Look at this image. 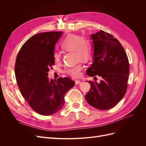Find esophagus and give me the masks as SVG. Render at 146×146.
<instances>
[{
	"label": "esophagus",
	"instance_id": "34e87169",
	"mask_svg": "<svg viewBox=\"0 0 146 146\" xmlns=\"http://www.w3.org/2000/svg\"><path fill=\"white\" fill-rule=\"evenodd\" d=\"M75 83H76V85H78V84L81 83V81L78 80H76V81H75Z\"/></svg>",
	"mask_w": 146,
	"mask_h": 146
}]
</instances>
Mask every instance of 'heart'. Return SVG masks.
Instances as JSON below:
<instances>
[{
	"instance_id": "b5f03b06",
	"label": "heart",
	"mask_w": 146,
	"mask_h": 146,
	"mask_svg": "<svg viewBox=\"0 0 146 146\" xmlns=\"http://www.w3.org/2000/svg\"><path fill=\"white\" fill-rule=\"evenodd\" d=\"M61 48L66 52H75L77 61H80V62L75 66L68 67L65 72L72 77H79L81 76L83 69L82 61L88 62L93 55V48L91 42L80 35L70 34L61 42ZM53 58L55 62L59 63L61 61V55L58 52H54Z\"/></svg>"
}]
</instances>
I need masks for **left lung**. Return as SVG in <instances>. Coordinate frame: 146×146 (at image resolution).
<instances>
[{"mask_svg":"<svg viewBox=\"0 0 146 146\" xmlns=\"http://www.w3.org/2000/svg\"><path fill=\"white\" fill-rule=\"evenodd\" d=\"M94 47L93 63L86 70L91 77L102 78L100 82L88 81L91 85L85 95L88 103L102 110L114 107L127 90L130 66L121 42L112 35L100 30L91 35Z\"/></svg>","mask_w":146,"mask_h":146,"instance_id":"left-lung-1","label":"left lung"}]
</instances>
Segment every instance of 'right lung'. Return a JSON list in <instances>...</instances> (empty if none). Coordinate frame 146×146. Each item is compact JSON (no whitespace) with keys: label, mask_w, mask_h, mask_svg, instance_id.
Masks as SVG:
<instances>
[{"label":"right lung","mask_w":146,"mask_h":146,"mask_svg":"<svg viewBox=\"0 0 146 146\" xmlns=\"http://www.w3.org/2000/svg\"><path fill=\"white\" fill-rule=\"evenodd\" d=\"M62 32H42L30 37L17 54L15 72L21 94L35 111L44 116L56 113L64 104L66 92L75 85L69 77L49 80L55 65L54 47Z\"/></svg>","instance_id":"1"}]
</instances>
